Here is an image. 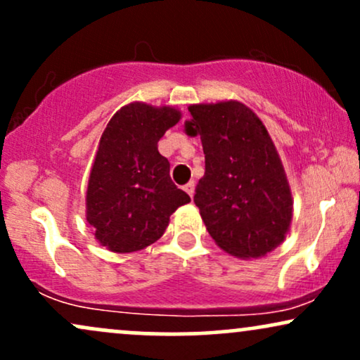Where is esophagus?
Listing matches in <instances>:
<instances>
[{"label":"esophagus","mask_w":360,"mask_h":360,"mask_svg":"<svg viewBox=\"0 0 360 360\" xmlns=\"http://www.w3.org/2000/svg\"><path fill=\"white\" fill-rule=\"evenodd\" d=\"M184 191L193 198V194H194V183H193V181H189V183L184 186Z\"/></svg>","instance_id":"1"}]
</instances>
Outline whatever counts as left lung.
I'll use <instances>...</instances> for the list:
<instances>
[{"label":"left lung","mask_w":360,"mask_h":360,"mask_svg":"<svg viewBox=\"0 0 360 360\" xmlns=\"http://www.w3.org/2000/svg\"><path fill=\"white\" fill-rule=\"evenodd\" d=\"M189 137H200L205 176L194 193L206 230L223 250L257 259L286 237L292 198L274 143L238 101L189 106Z\"/></svg>","instance_id":"obj_1"}]
</instances>
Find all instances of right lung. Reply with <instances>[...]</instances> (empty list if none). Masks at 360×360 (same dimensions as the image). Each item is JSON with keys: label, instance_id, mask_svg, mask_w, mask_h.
<instances>
[{"label": "right lung", "instance_id": "add662e5", "mask_svg": "<svg viewBox=\"0 0 360 360\" xmlns=\"http://www.w3.org/2000/svg\"><path fill=\"white\" fill-rule=\"evenodd\" d=\"M179 118L169 106L131 103L103 131L86 206L94 237L111 252L125 254L154 243L166 232L169 217L191 201L172 183L169 160L157 150V142Z\"/></svg>", "mask_w": 360, "mask_h": 360}]
</instances>
